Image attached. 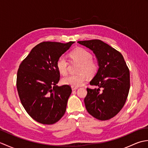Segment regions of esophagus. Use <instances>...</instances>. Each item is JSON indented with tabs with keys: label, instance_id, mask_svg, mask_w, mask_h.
<instances>
[{
	"label": "esophagus",
	"instance_id": "34e87169",
	"mask_svg": "<svg viewBox=\"0 0 148 148\" xmlns=\"http://www.w3.org/2000/svg\"><path fill=\"white\" fill-rule=\"evenodd\" d=\"M77 89V88H75V87H72V90L74 91V90H76Z\"/></svg>",
	"mask_w": 148,
	"mask_h": 148
}]
</instances>
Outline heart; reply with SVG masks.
<instances>
[{
	"mask_svg": "<svg viewBox=\"0 0 148 148\" xmlns=\"http://www.w3.org/2000/svg\"><path fill=\"white\" fill-rule=\"evenodd\" d=\"M69 56L72 61L80 63L78 69V74H70L62 79V83L72 87L77 88L82 86L86 80V75L88 77L95 76L98 71V64L92 59L91 53L83 48H77L71 51ZM56 68L60 74H67L69 63L64 56H61L56 61Z\"/></svg>",
	"mask_w": 148,
	"mask_h": 148,
	"instance_id": "b5f03b06",
	"label": "heart"
}]
</instances>
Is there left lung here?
<instances>
[{"mask_svg":"<svg viewBox=\"0 0 148 148\" xmlns=\"http://www.w3.org/2000/svg\"><path fill=\"white\" fill-rule=\"evenodd\" d=\"M77 42L93 51L99 65L97 74L90 82L99 88H87L84 100L86 109L97 119L108 120L117 114L126 102L130 90L129 69L121 53L102 40Z\"/></svg>","mask_w":148,"mask_h":148,"instance_id":"left-lung-1","label":"left lung"}]
</instances>
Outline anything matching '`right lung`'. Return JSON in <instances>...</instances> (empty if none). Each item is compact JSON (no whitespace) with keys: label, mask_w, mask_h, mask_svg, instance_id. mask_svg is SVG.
<instances>
[{"label":"right lung","mask_w":148,"mask_h":148,"mask_svg":"<svg viewBox=\"0 0 148 148\" xmlns=\"http://www.w3.org/2000/svg\"><path fill=\"white\" fill-rule=\"evenodd\" d=\"M74 42H42L34 47L21 63L16 87L21 102L34 120L51 125L64 115L72 89L58 86L56 61Z\"/></svg>","instance_id":"obj_1"}]
</instances>
